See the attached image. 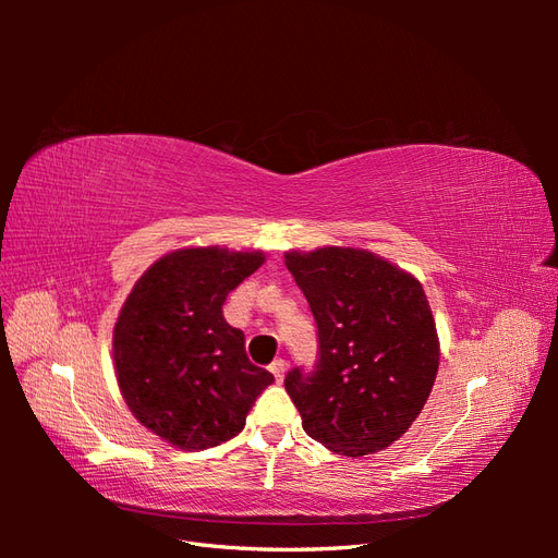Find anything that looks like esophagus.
<instances>
[{"label":"esophagus","instance_id":"34e87169","mask_svg":"<svg viewBox=\"0 0 558 558\" xmlns=\"http://www.w3.org/2000/svg\"><path fill=\"white\" fill-rule=\"evenodd\" d=\"M269 373L275 375L277 381H281V379H283V373H286V363H283V361H275L272 365H269Z\"/></svg>","mask_w":558,"mask_h":558}]
</instances>
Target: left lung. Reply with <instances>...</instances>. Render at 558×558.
I'll return each mask as SVG.
<instances>
[{
	"label": "left lung",
	"mask_w": 558,
	"mask_h": 558,
	"mask_svg": "<svg viewBox=\"0 0 558 558\" xmlns=\"http://www.w3.org/2000/svg\"><path fill=\"white\" fill-rule=\"evenodd\" d=\"M286 267L318 328L312 373L295 367L283 379L302 428L335 453L386 449L424 410L440 365L424 286L349 246L289 251Z\"/></svg>",
	"instance_id": "obj_1"
}]
</instances>
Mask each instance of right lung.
<instances>
[{
    "instance_id": "obj_1",
    "label": "right lung",
    "mask_w": 558,
    "mask_h": 558,
    "mask_svg": "<svg viewBox=\"0 0 558 558\" xmlns=\"http://www.w3.org/2000/svg\"><path fill=\"white\" fill-rule=\"evenodd\" d=\"M263 263L260 251L181 248L134 283L113 328L116 379L130 412L165 442L185 451L228 442L275 381L223 318L228 293Z\"/></svg>"
}]
</instances>
